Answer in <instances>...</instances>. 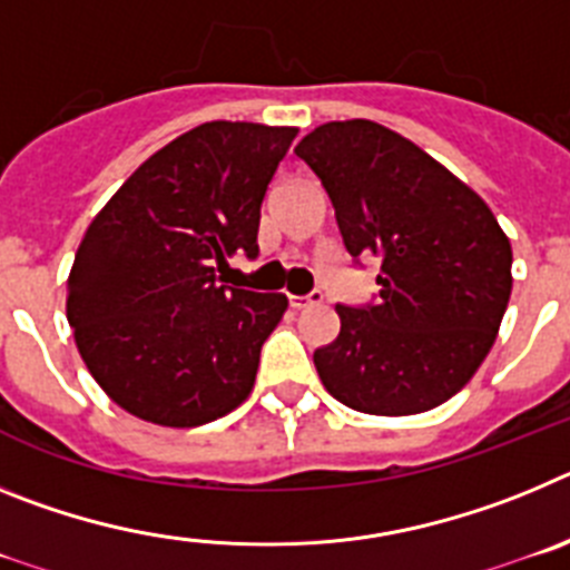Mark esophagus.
<instances>
[{
	"mask_svg": "<svg viewBox=\"0 0 570 570\" xmlns=\"http://www.w3.org/2000/svg\"><path fill=\"white\" fill-rule=\"evenodd\" d=\"M320 302H322V291H311V294L305 296H288V305L294 311L311 308V305H320Z\"/></svg>",
	"mask_w": 570,
	"mask_h": 570,
	"instance_id": "esophagus-1",
	"label": "esophagus"
}]
</instances>
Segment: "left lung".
I'll return each instance as SVG.
<instances>
[{"mask_svg":"<svg viewBox=\"0 0 570 570\" xmlns=\"http://www.w3.org/2000/svg\"><path fill=\"white\" fill-rule=\"evenodd\" d=\"M294 154L328 194L351 259H380L376 299L336 305L340 336L314 351L322 385L362 414L442 405L476 374L508 308L500 223L434 156L367 119L320 125Z\"/></svg>","mask_w":570,"mask_h":570,"instance_id":"1","label":"left lung"}]
</instances>
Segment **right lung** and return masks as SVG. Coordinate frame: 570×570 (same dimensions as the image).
Returning a JSON list of instances; mask_svg holds the SVG:
<instances>
[{
	"mask_svg": "<svg viewBox=\"0 0 570 570\" xmlns=\"http://www.w3.org/2000/svg\"><path fill=\"white\" fill-rule=\"evenodd\" d=\"M296 128L205 122L156 150L85 230L68 322L105 394L145 422L196 428L250 394L288 299L230 288L256 259L265 190Z\"/></svg>",
	"mask_w": 570,
	"mask_h": 570,
	"instance_id": "1",
	"label": "right lung"
}]
</instances>
